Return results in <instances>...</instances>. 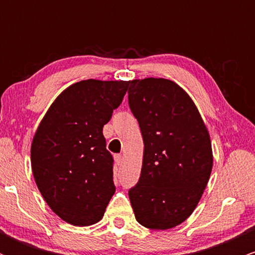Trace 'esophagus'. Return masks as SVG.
Segmentation results:
<instances>
[{"mask_svg": "<svg viewBox=\"0 0 255 255\" xmlns=\"http://www.w3.org/2000/svg\"><path fill=\"white\" fill-rule=\"evenodd\" d=\"M114 158H115V162L118 165H121L122 162H124V156H122V154H115Z\"/></svg>", "mask_w": 255, "mask_h": 255, "instance_id": "esophagus-1", "label": "esophagus"}]
</instances>
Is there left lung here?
I'll return each instance as SVG.
<instances>
[{"mask_svg": "<svg viewBox=\"0 0 255 255\" xmlns=\"http://www.w3.org/2000/svg\"><path fill=\"white\" fill-rule=\"evenodd\" d=\"M128 103L144 140L139 182L128 192L134 215L148 229H171L192 215L209 182V130L188 93L168 79L131 80Z\"/></svg>", "mask_w": 255, "mask_h": 255, "instance_id": "obj_1", "label": "left lung"}]
</instances>
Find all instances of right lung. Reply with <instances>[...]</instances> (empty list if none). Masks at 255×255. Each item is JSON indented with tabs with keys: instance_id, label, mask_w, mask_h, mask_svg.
Listing matches in <instances>:
<instances>
[{
	"instance_id": "add662e5",
	"label": "right lung",
	"mask_w": 255,
	"mask_h": 255,
	"mask_svg": "<svg viewBox=\"0 0 255 255\" xmlns=\"http://www.w3.org/2000/svg\"><path fill=\"white\" fill-rule=\"evenodd\" d=\"M129 83L89 79L71 85L34 133L31 166L38 189L52 211L75 227L101 221L115 193L103 126Z\"/></svg>"
}]
</instances>
